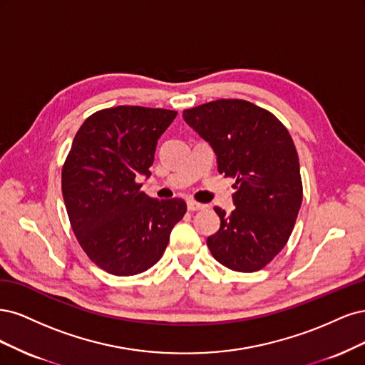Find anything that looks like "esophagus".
Returning <instances> with one entry per match:
<instances>
[{"label":"esophagus","mask_w":365,"mask_h":365,"mask_svg":"<svg viewBox=\"0 0 365 365\" xmlns=\"http://www.w3.org/2000/svg\"><path fill=\"white\" fill-rule=\"evenodd\" d=\"M207 207V205H202V203H197L194 200H190L187 202V210H191V212H195V210H205Z\"/></svg>","instance_id":"obj_1"}]
</instances>
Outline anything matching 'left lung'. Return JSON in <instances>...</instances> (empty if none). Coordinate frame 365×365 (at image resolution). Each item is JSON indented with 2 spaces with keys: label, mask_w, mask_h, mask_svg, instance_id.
Segmentation results:
<instances>
[{
  "label": "left lung",
  "mask_w": 365,
  "mask_h": 365,
  "mask_svg": "<svg viewBox=\"0 0 365 365\" xmlns=\"http://www.w3.org/2000/svg\"><path fill=\"white\" fill-rule=\"evenodd\" d=\"M187 125L217 155L220 174L235 178L232 214L215 207L218 232L207 238L215 259L241 273L264 268L296 225L303 187L296 145L276 116L245 100H217L183 110Z\"/></svg>",
  "instance_id": "left-lung-1"
}]
</instances>
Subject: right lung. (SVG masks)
<instances>
[{
  "label": "right lung",
  "mask_w": 365,
  "mask_h": 365,
  "mask_svg": "<svg viewBox=\"0 0 365 365\" xmlns=\"http://www.w3.org/2000/svg\"><path fill=\"white\" fill-rule=\"evenodd\" d=\"M175 110L116 106L92 113L78 128L62 168V194L76 238L89 259L113 276L155 265L185 212L182 198L140 191L158 139Z\"/></svg>",
  "instance_id": "obj_1"
}]
</instances>
